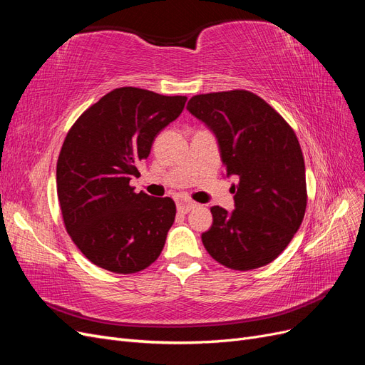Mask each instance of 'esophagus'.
I'll return each mask as SVG.
<instances>
[{
	"label": "esophagus",
	"mask_w": 365,
	"mask_h": 365,
	"mask_svg": "<svg viewBox=\"0 0 365 365\" xmlns=\"http://www.w3.org/2000/svg\"><path fill=\"white\" fill-rule=\"evenodd\" d=\"M196 205H197V204H196V202H193V201H189V200H181V201H178V212H180V213H182V215H185V213H189L190 210H193Z\"/></svg>",
	"instance_id": "34e87169"
}]
</instances>
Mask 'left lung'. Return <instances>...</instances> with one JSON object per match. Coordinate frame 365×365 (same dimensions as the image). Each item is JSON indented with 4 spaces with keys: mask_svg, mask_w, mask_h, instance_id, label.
Returning a JSON list of instances; mask_svg holds the SVG:
<instances>
[{
    "mask_svg": "<svg viewBox=\"0 0 365 365\" xmlns=\"http://www.w3.org/2000/svg\"><path fill=\"white\" fill-rule=\"evenodd\" d=\"M187 111L213 132L227 176H237L235 210L212 207L201 239L216 262L248 271L271 263L300 228L306 210L304 160L283 117L250 91L192 97Z\"/></svg>",
    "mask_w": 365,
    "mask_h": 365,
    "instance_id": "left-lung-1",
    "label": "left lung"
}]
</instances>
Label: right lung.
<instances>
[{
	"instance_id": "add662e5",
	"label": "right lung",
	"mask_w": 365,
	"mask_h": 365,
	"mask_svg": "<svg viewBox=\"0 0 365 365\" xmlns=\"http://www.w3.org/2000/svg\"><path fill=\"white\" fill-rule=\"evenodd\" d=\"M184 96L141 88H117L77 118L65 138L56 168L65 228L97 267L117 274L148 268L161 254L175 220L170 197L135 193L160 132L180 117Z\"/></svg>"
}]
</instances>
